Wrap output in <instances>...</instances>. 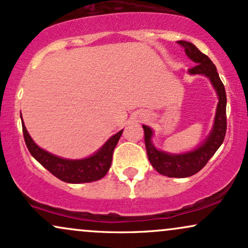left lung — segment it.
I'll use <instances>...</instances> for the list:
<instances>
[{
  "label": "left lung",
  "mask_w": 248,
  "mask_h": 248,
  "mask_svg": "<svg viewBox=\"0 0 248 248\" xmlns=\"http://www.w3.org/2000/svg\"><path fill=\"white\" fill-rule=\"evenodd\" d=\"M178 44L185 48L188 58L195 62V65L189 69V74L192 75L201 74L209 77L218 94L219 101L217 105L213 132L203 144L200 145L194 151L183 155H170L157 150L154 147L151 143L153 130L150 128L143 126V129H144V142L148 158L154 169L160 174L170 178H187L201 171L224 141L226 134V93L224 85L211 60L200 52V49L196 48L192 43L180 40L178 41Z\"/></svg>",
  "instance_id": "obj_1"
}]
</instances>
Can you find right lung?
Masks as SVG:
<instances>
[{
    "mask_svg": "<svg viewBox=\"0 0 248 248\" xmlns=\"http://www.w3.org/2000/svg\"><path fill=\"white\" fill-rule=\"evenodd\" d=\"M22 126L24 141H25L30 154L45 169L48 170L53 175H55L60 180L69 184L91 183V181L99 180V179L105 177L106 173L111 168L113 150H114L115 145L118 144L119 139L122 134V130H120L118 134L113 135L93 156L85 158V159L70 160L56 157L54 155L39 148L33 142V140L31 139V136L29 135L24 122Z\"/></svg>",
    "mask_w": 248,
    "mask_h": 248,
    "instance_id": "1",
    "label": "right lung"
}]
</instances>
